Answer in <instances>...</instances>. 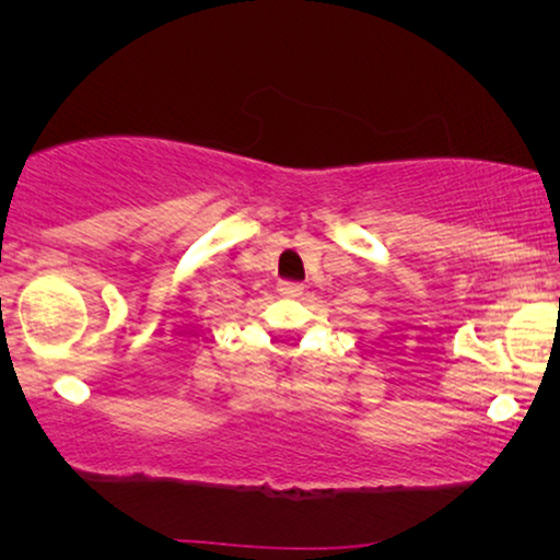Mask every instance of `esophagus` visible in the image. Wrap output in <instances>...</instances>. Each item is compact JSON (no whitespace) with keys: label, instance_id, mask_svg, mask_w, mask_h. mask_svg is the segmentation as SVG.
Here are the masks:
<instances>
[{"label":"esophagus","instance_id":"1","mask_svg":"<svg viewBox=\"0 0 560 560\" xmlns=\"http://www.w3.org/2000/svg\"><path fill=\"white\" fill-rule=\"evenodd\" d=\"M278 290H280V295H285V298L303 295V285H301V282H280Z\"/></svg>","mask_w":560,"mask_h":560}]
</instances>
